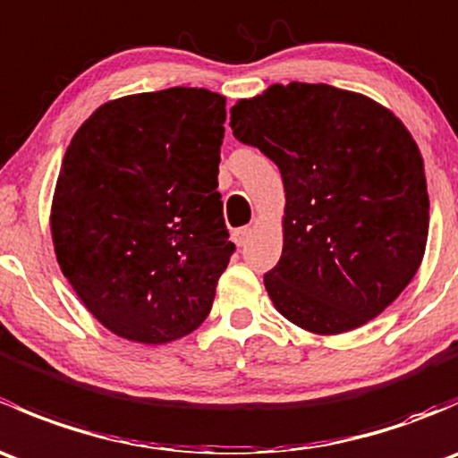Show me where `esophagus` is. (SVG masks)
I'll return each mask as SVG.
<instances>
[{"mask_svg": "<svg viewBox=\"0 0 458 458\" xmlns=\"http://www.w3.org/2000/svg\"><path fill=\"white\" fill-rule=\"evenodd\" d=\"M252 234V228L250 225H243V228H237L233 233V242L237 243V246H246V242H248V237H250Z\"/></svg>", "mask_w": 458, "mask_h": 458, "instance_id": "1", "label": "esophagus"}]
</instances>
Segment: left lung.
I'll return each instance as SVG.
<instances>
[{
    "label": "left lung",
    "mask_w": 458,
    "mask_h": 458,
    "mask_svg": "<svg viewBox=\"0 0 458 458\" xmlns=\"http://www.w3.org/2000/svg\"><path fill=\"white\" fill-rule=\"evenodd\" d=\"M230 128L284 179V250L263 276L276 312L321 336L381 315L428 243L426 170L403 122L361 92L290 81L239 99Z\"/></svg>",
    "instance_id": "obj_1"
}]
</instances>
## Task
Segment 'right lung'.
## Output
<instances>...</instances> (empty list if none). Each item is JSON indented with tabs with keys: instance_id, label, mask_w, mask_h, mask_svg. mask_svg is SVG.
Instances as JSON below:
<instances>
[{
	"instance_id": "1",
	"label": "right lung",
	"mask_w": 458,
	"mask_h": 458,
	"mask_svg": "<svg viewBox=\"0 0 458 458\" xmlns=\"http://www.w3.org/2000/svg\"><path fill=\"white\" fill-rule=\"evenodd\" d=\"M225 97L174 86L106 101L64 155L50 234L64 276L117 336L191 335L228 267L216 191Z\"/></svg>"
}]
</instances>
